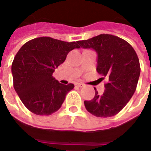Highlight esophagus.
<instances>
[{
    "label": "esophagus",
    "mask_w": 151,
    "mask_h": 151,
    "mask_svg": "<svg viewBox=\"0 0 151 151\" xmlns=\"http://www.w3.org/2000/svg\"><path fill=\"white\" fill-rule=\"evenodd\" d=\"M75 85L78 86H79V87H82V86H84V84H83V83H82V82H77Z\"/></svg>",
    "instance_id": "34e87169"
}]
</instances>
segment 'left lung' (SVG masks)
Wrapping results in <instances>:
<instances>
[{"instance_id":"obj_1","label":"left lung","mask_w":151,"mask_h":151,"mask_svg":"<svg viewBox=\"0 0 151 151\" xmlns=\"http://www.w3.org/2000/svg\"><path fill=\"white\" fill-rule=\"evenodd\" d=\"M78 44L97 52L96 70L108 79L103 95L95 88V97L84 101L86 108L97 117L113 116L125 107L136 91L141 72L136 52L125 40L108 34L81 40Z\"/></svg>"}]
</instances>
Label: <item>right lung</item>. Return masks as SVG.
<instances>
[{
    "instance_id": "1",
    "label": "right lung",
    "mask_w": 151,
    "mask_h": 151,
    "mask_svg": "<svg viewBox=\"0 0 151 151\" xmlns=\"http://www.w3.org/2000/svg\"><path fill=\"white\" fill-rule=\"evenodd\" d=\"M78 41L65 42L51 37L35 38L19 49L12 63L14 87L29 111L49 116L58 111L74 85H64L52 73L68 53L79 48Z\"/></svg>"
}]
</instances>
